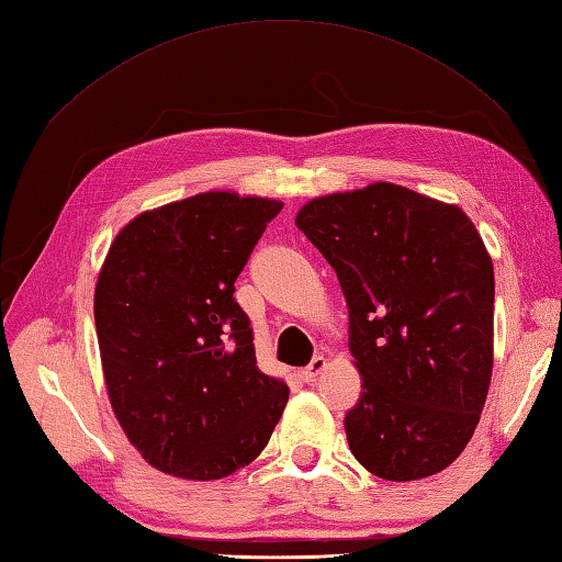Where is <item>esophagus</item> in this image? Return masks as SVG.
I'll return each instance as SVG.
<instances>
[{
  "instance_id": "esophagus-1",
  "label": "esophagus",
  "mask_w": 562,
  "mask_h": 562,
  "mask_svg": "<svg viewBox=\"0 0 562 562\" xmlns=\"http://www.w3.org/2000/svg\"><path fill=\"white\" fill-rule=\"evenodd\" d=\"M324 369H326V360H324V358H314V360L303 369V372H300V379L307 381V384H312V381L317 379V376L324 372Z\"/></svg>"
}]
</instances>
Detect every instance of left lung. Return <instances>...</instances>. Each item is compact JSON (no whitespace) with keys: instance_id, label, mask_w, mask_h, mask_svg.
<instances>
[{"instance_id":"1","label":"left lung","mask_w":562,"mask_h":562,"mask_svg":"<svg viewBox=\"0 0 562 562\" xmlns=\"http://www.w3.org/2000/svg\"><path fill=\"white\" fill-rule=\"evenodd\" d=\"M295 226L334 267L362 376L346 415L367 472L415 482L470 443L494 372V262L458 204L395 183L314 198Z\"/></svg>"}]
</instances>
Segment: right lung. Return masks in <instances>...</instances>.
I'll use <instances>...</instances> for the list:
<instances>
[{"instance_id": "obj_1", "label": "right lung", "mask_w": 562, "mask_h": 562, "mask_svg": "<svg viewBox=\"0 0 562 562\" xmlns=\"http://www.w3.org/2000/svg\"><path fill=\"white\" fill-rule=\"evenodd\" d=\"M283 202L210 190L147 210L109 245L94 285L104 384L131 446L164 474L250 464L289 403L257 369L234 283Z\"/></svg>"}]
</instances>
